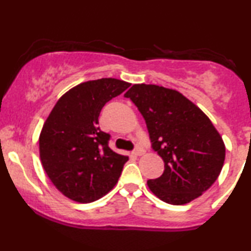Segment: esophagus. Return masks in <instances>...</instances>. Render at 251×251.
I'll list each match as a JSON object with an SVG mask.
<instances>
[{
	"mask_svg": "<svg viewBox=\"0 0 251 251\" xmlns=\"http://www.w3.org/2000/svg\"><path fill=\"white\" fill-rule=\"evenodd\" d=\"M144 153H145V150L142 149V148H138L135 151L133 152V154L135 155V157H140V155H143Z\"/></svg>",
	"mask_w": 251,
	"mask_h": 251,
	"instance_id": "34e87169",
	"label": "esophagus"
}]
</instances>
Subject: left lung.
Returning a JSON list of instances; mask_svg holds the SVG:
<instances>
[{
  "instance_id": "left-lung-1",
  "label": "left lung",
  "mask_w": 251,
  "mask_h": 251,
  "mask_svg": "<svg viewBox=\"0 0 251 251\" xmlns=\"http://www.w3.org/2000/svg\"><path fill=\"white\" fill-rule=\"evenodd\" d=\"M148 126L152 148L164 172L148 186L160 201L183 205L208 190L220 176L226 145L201 109L180 92L158 85L135 83L125 93Z\"/></svg>"
}]
</instances>
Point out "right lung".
Returning a JSON list of instances; mask_svg holds the SVG:
<instances>
[{"label":"right lung","instance_id":"right-lung-1","mask_svg":"<svg viewBox=\"0 0 251 251\" xmlns=\"http://www.w3.org/2000/svg\"><path fill=\"white\" fill-rule=\"evenodd\" d=\"M131 83L114 77L74 86L57 100L39 138L40 159L54 186L77 203H92L116 186L127 155L108 148L98 127L105 103Z\"/></svg>","mask_w":251,"mask_h":251}]
</instances>
